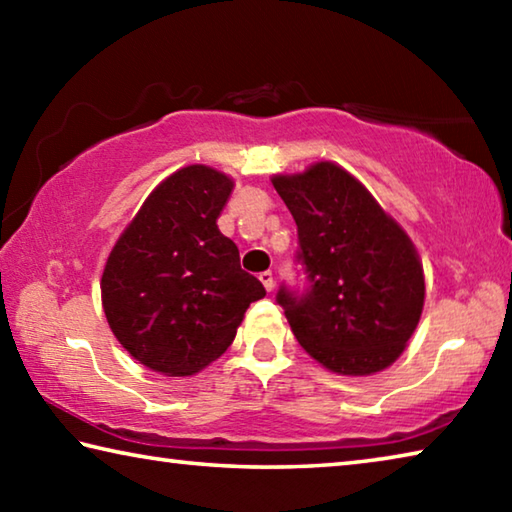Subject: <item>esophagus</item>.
I'll list each match as a JSON object with an SVG mask.
<instances>
[{
    "label": "esophagus",
    "mask_w": 512,
    "mask_h": 512,
    "mask_svg": "<svg viewBox=\"0 0 512 512\" xmlns=\"http://www.w3.org/2000/svg\"><path fill=\"white\" fill-rule=\"evenodd\" d=\"M259 280H262L264 289H266L268 293L273 291V287H275V277H273V273H271V271H264V273H259Z\"/></svg>",
    "instance_id": "1"
}]
</instances>
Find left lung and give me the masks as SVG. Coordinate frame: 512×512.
Returning <instances> with one entry per match:
<instances>
[{
	"label": "left lung",
	"instance_id": "left-lung-1",
	"mask_svg": "<svg viewBox=\"0 0 512 512\" xmlns=\"http://www.w3.org/2000/svg\"><path fill=\"white\" fill-rule=\"evenodd\" d=\"M298 225L309 293L277 302L298 343L320 366L368 377L400 359L420 323L424 271L411 237L366 185L336 162L275 173Z\"/></svg>",
	"mask_w": 512,
	"mask_h": 512
}]
</instances>
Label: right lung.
Listing matches in <instances>:
<instances>
[{
  "mask_svg": "<svg viewBox=\"0 0 512 512\" xmlns=\"http://www.w3.org/2000/svg\"><path fill=\"white\" fill-rule=\"evenodd\" d=\"M235 180L205 164L173 171L146 196L101 275L108 325L135 361L167 377L210 366L235 341L262 282L216 219Z\"/></svg>",
  "mask_w": 512,
  "mask_h": 512,
  "instance_id": "right-lung-1",
  "label": "right lung"
}]
</instances>
